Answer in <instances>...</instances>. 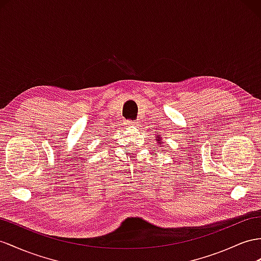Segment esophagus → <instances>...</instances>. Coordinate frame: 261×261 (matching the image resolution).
I'll return each mask as SVG.
<instances>
[{
  "label": "esophagus",
  "mask_w": 261,
  "mask_h": 261,
  "mask_svg": "<svg viewBox=\"0 0 261 261\" xmlns=\"http://www.w3.org/2000/svg\"><path fill=\"white\" fill-rule=\"evenodd\" d=\"M125 124L128 126H137L139 124L138 121H125Z\"/></svg>",
  "instance_id": "1"
}]
</instances>
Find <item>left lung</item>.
Returning a JSON list of instances; mask_svg holds the SVG:
<instances>
[{
    "label": "left lung",
    "mask_w": 261,
    "mask_h": 261,
    "mask_svg": "<svg viewBox=\"0 0 261 261\" xmlns=\"http://www.w3.org/2000/svg\"><path fill=\"white\" fill-rule=\"evenodd\" d=\"M155 140H156V142H158L159 144H162V138H161V137L158 136V138H156Z\"/></svg>",
    "instance_id": "8db88e82"
}]
</instances>
